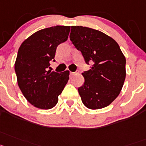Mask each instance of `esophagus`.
Masks as SVG:
<instances>
[{"label":"esophagus","instance_id":"obj_1","mask_svg":"<svg viewBox=\"0 0 146 146\" xmlns=\"http://www.w3.org/2000/svg\"><path fill=\"white\" fill-rule=\"evenodd\" d=\"M78 70H76V72H70V75H72V76H74V75H77V74H78Z\"/></svg>","mask_w":146,"mask_h":146}]
</instances>
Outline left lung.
Here are the masks:
<instances>
[{"label": "left lung", "mask_w": 146, "mask_h": 146, "mask_svg": "<svg viewBox=\"0 0 146 146\" xmlns=\"http://www.w3.org/2000/svg\"><path fill=\"white\" fill-rule=\"evenodd\" d=\"M70 39L86 64H92L82 73L84 83L78 88L82 102L91 110L109 106L126 78V58L120 46L103 32L83 26H71Z\"/></svg>", "instance_id": "left-lung-1"}]
</instances>
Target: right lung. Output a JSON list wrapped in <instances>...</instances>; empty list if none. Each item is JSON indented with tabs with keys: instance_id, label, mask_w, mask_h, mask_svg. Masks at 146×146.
I'll list each match as a JSON object with an SVG mask.
<instances>
[{
	"instance_id": "add662e5",
	"label": "right lung",
	"mask_w": 146,
	"mask_h": 146,
	"mask_svg": "<svg viewBox=\"0 0 146 146\" xmlns=\"http://www.w3.org/2000/svg\"><path fill=\"white\" fill-rule=\"evenodd\" d=\"M70 26H56L33 34L21 44L15 70L20 90L29 103L42 110L53 108L69 79V71H47L55 62L56 48L68 40Z\"/></svg>"
}]
</instances>
